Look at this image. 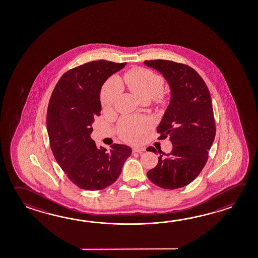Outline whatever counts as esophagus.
Listing matches in <instances>:
<instances>
[{"label":"esophagus","mask_w":258,"mask_h":258,"mask_svg":"<svg viewBox=\"0 0 258 258\" xmlns=\"http://www.w3.org/2000/svg\"><path fill=\"white\" fill-rule=\"evenodd\" d=\"M133 152H137V153H141V152H143V151H145V149H143V148H133Z\"/></svg>","instance_id":"34e87169"}]
</instances>
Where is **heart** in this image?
Listing matches in <instances>:
<instances>
[{"instance_id": "1", "label": "heart", "mask_w": 258, "mask_h": 258, "mask_svg": "<svg viewBox=\"0 0 258 258\" xmlns=\"http://www.w3.org/2000/svg\"><path fill=\"white\" fill-rule=\"evenodd\" d=\"M120 81L125 83L141 101H150L156 95L159 97L164 85V80L161 76L145 68H134L127 71ZM119 88L117 79L108 80L104 85L101 91V103L105 109L111 108L119 92ZM147 126L145 119L126 117L122 120L119 131L125 141L134 143L141 139V134L146 131Z\"/></svg>"}]
</instances>
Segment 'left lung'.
<instances>
[{
	"label": "left lung",
	"instance_id": "8db88e82",
	"mask_svg": "<svg viewBox=\"0 0 258 258\" xmlns=\"http://www.w3.org/2000/svg\"><path fill=\"white\" fill-rule=\"evenodd\" d=\"M144 64L159 71L170 86V104L157 132L160 139L169 137L172 143L171 152H162L158 165L147 176L161 188L179 189L199 175L214 143L216 130L209 89L187 64L161 59L145 61ZM147 151L157 152L153 147Z\"/></svg>",
	"mask_w": 258,
	"mask_h": 258
}]
</instances>
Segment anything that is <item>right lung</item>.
<instances>
[{
  "label": "right lung",
  "instance_id": "right-lung-1",
  "mask_svg": "<svg viewBox=\"0 0 258 258\" xmlns=\"http://www.w3.org/2000/svg\"><path fill=\"white\" fill-rule=\"evenodd\" d=\"M126 63L97 60L63 74L49 100L46 126L55 161L79 188L102 190L113 184L132 154L131 147L113 144L110 151L90 137L100 115L103 84Z\"/></svg>",
  "mask_w": 258,
  "mask_h": 258
}]
</instances>
